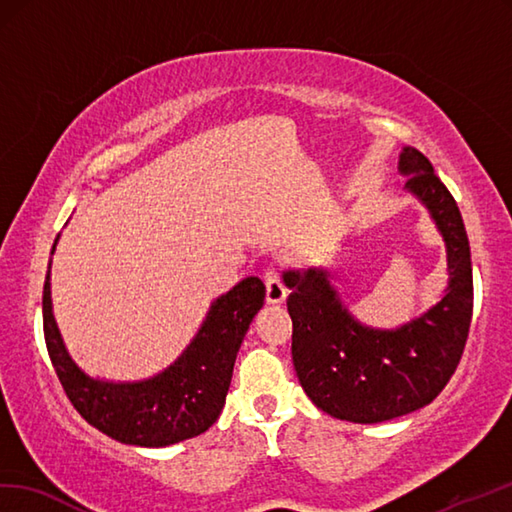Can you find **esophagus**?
<instances>
[{
	"label": "esophagus",
	"mask_w": 512,
	"mask_h": 512,
	"mask_svg": "<svg viewBox=\"0 0 512 512\" xmlns=\"http://www.w3.org/2000/svg\"><path fill=\"white\" fill-rule=\"evenodd\" d=\"M264 283H266V301L270 305H281L285 301V296H288V290H285L279 270L275 266L266 268Z\"/></svg>",
	"instance_id": "obj_1"
}]
</instances>
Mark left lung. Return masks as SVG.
<instances>
[{"label": "left lung", "instance_id": "1", "mask_svg": "<svg viewBox=\"0 0 512 512\" xmlns=\"http://www.w3.org/2000/svg\"><path fill=\"white\" fill-rule=\"evenodd\" d=\"M397 168L445 242L441 301L395 329L368 327L342 303L327 268L283 272L296 377L316 408L351 423H382L432 403L456 371L473 314L469 237L454 196L417 148L403 146Z\"/></svg>", "mask_w": 512, "mask_h": 512}]
</instances>
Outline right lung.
Returning <instances> with one entry per match:
<instances>
[{"label":"right lung","instance_id":"right-lung-1","mask_svg":"<svg viewBox=\"0 0 512 512\" xmlns=\"http://www.w3.org/2000/svg\"><path fill=\"white\" fill-rule=\"evenodd\" d=\"M50 268L52 261L43 285L45 344L54 371L82 419L115 441L137 447L181 443L207 432L218 421L237 351L253 318L264 307V281L246 277L218 296L196 336L168 368L137 382H113L87 375L69 355L54 318Z\"/></svg>","mask_w":512,"mask_h":512}]
</instances>
